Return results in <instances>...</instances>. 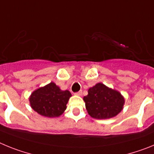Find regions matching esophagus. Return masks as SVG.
I'll return each instance as SVG.
<instances>
[{
  "instance_id": "34e87169",
  "label": "esophagus",
  "mask_w": 154,
  "mask_h": 154,
  "mask_svg": "<svg viewBox=\"0 0 154 154\" xmlns=\"http://www.w3.org/2000/svg\"><path fill=\"white\" fill-rule=\"evenodd\" d=\"M82 93V91H79V92H75V95H77V96H81Z\"/></svg>"
}]
</instances>
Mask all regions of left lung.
Listing matches in <instances>:
<instances>
[{
  "label": "left lung",
  "instance_id": "1",
  "mask_svg": "<svg viewBox=\"0 0 154 154\" xmlns=\"http://www.w3.org/2000/svg\"><path fill=\"white\" fill-rule=\"evenodd\" d=\"M88 113L95 119H109L123 109L124 99L117 91L102 83L96 84L84 96Z\"/></svg>",
  "mask_w": 154,
  "mask_h": 154
}]
</instances>
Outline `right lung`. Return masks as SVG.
<instances>
[{
  "label": "right lung",
  "instance_id": "right-lung-1",
  "mask_svg": "<svg viewBox=\"0 0 154 154\" xmlns=\"http://www.w3.org/2000/svg\"><path fill=\"white\" fill-rule=\"evenodd\" d=\"M71 96L69 91L61 90L54 82H51L35 90L29 100L31 108L40 115L57 117L65 110Z\"/></svg>",
  "mask_w": 154,
  "mask_h": 154
}]
</instances>
